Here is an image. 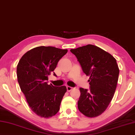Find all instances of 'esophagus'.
<instances>
[{
    "mask_svg": "<svg viewBox=\"0 0 135 135\" xmlns=\"http://www.w3.org/2000/svg\"><path fill=\"white\" fill-rule=\"evenodd\" d=\"M72 89H73V87L70 86H67V91H70Z\"/></svg>",
    "mask_w": 135,
    "mask_h": 135,
    "instance_id": "34e87169",
    "label": "esophagus"
}]
</instances>
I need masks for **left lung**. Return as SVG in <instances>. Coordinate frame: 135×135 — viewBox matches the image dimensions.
Here are the masks:
<instances>
[{
    "instance_id": "8db88e82",
    "label": "left lung",
    "mask_w": 135,
    "mask_h": 135,
    "mask_svg": "<svg viewBox=\"0 0 135 135\" xmlns=\"http://www.w3.org/2000/svg\"><path fill=\"white\" fill-rule=\"evenodd\" d=\"M86 76H89V90L80 88L78 101L80 111L89 118L104 112L114 95L118 81L117 60L111 54L92 44L71 49Z\"/></svg>"
}]
</instances>
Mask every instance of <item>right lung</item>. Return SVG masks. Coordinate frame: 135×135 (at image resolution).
I'll return each instance as SVG.
<instances>
[{"label":"right lung","instance_id":"right-lung-1","mask_svg":"<svg viewBox=\"0 0 135 135\" xmlns=\"http://www.w3.org/2000/svg\"><path fill=\"white\" fill-rule=\"evenodd\" d=\"M67 51V49L50 46L35 47L26 52L17 64V81L21 91L30 109L41 118H51L60 110L67 88L48 85L47 81ZM53 75L57 76L54 73Z\"/></svg>","mask_w":135,"mask_h":135}]
</instances>
